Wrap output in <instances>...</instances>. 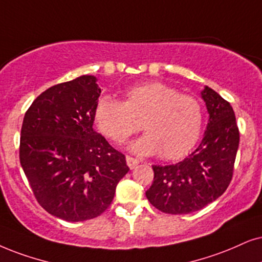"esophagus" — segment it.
Here are the masks:
<instances>
[{"label": "esophagus", "instance_id": "esophagus-1", "mask_svg": "<svg viewBox=\"0 0 262 262\" xmlns=\"http://www.w3.org/2000/svg\"><path fill=\"white\" fill-rule=\"evenodd\" d=\"M125 161H127L128 167L130 168V169H134V168L137 167L139 163H140V162H139V160H137V158L130 157V156H127V157H125Z\"/></svg>", "mask_w": 262, "mask_h": 262}]
</instances>
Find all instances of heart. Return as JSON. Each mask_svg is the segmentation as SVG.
<instances>
[{
	"instance_id": "obj_1",
	"label": "heart",
	"mask_w": 262,
	"mask_h": 262,
	"mask_svg": "<svg viewBox=\"0 0 262 262\" xmlns=\"http://www.w3.org/2000/svg\"><path fill=\"white\" fill-rule=\"evenodd\" d=\"M123 95V101L104 95L95 105V125L110 140L123 142L141 123L145 135L129 148L140 155L160 154L165 160L184 157L200 140L204 108L197 98L162 82L132 85Z\"/></svg>"
}]
</instances>
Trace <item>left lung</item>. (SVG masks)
Masks as SVG:
<instances>
[{"mask_svg":"<svg viewBox=\"0 0 262 262\" xmlns=\"http://www.w3.org/2000/svg\"><path fill=\"white\" fill-rule=\"evenodd\" d=\"M209 121L200 146L184 161L152 165L150 203L167 214H190L219 198L232 180L239 130L230 102L205 85L201 92Z\"/></svg>","mask_w":262,"mask_h":262,"instance_id":"1","label":"left lung"}]
</instances>
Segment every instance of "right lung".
<instances>
[{"label": "right lung", "mask_w": 262, "mask_h": 262, "mask_svg": "<svg viewBox=\"0 0 262 262\" xmlns=\"http://www.w3.org/2000/svg\"><path fill=\"white\" fill-rule=\"evenodd\" d=\"M83 75L48 88L26 111L20 164L39 205L59 219L84 221L107 209L125 157L93 129L101 89Z\"/></svg>", "instance_id": "right-lung-1"}]
</instances>
